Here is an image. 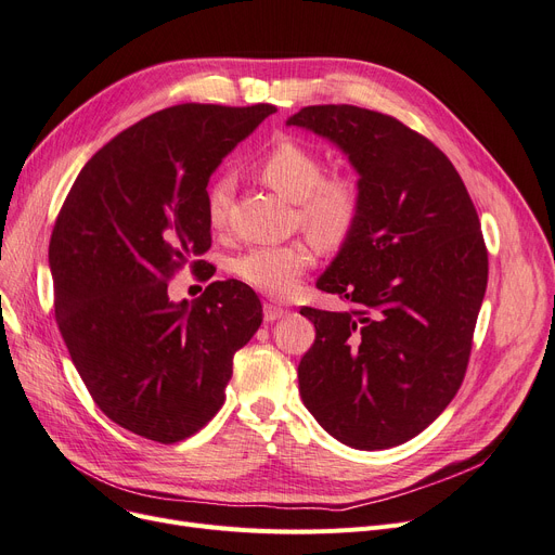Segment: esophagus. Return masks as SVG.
Wrapping results in <instances>:
<instances>
[{
    "instance_id": "34e87169",
    "label": "esophagus",
    "mask_w": 555,
    "mask_h": 555,
    "mask_svg": "<svg viewBox=\"0 0 555 555\" xmlns=\"http://www.w3.org/2000/svg\"><path fill=\"white\" fill-rule=\"evenodd\" d=\"M286 312L282 307H278V305H273V302H263V321L266 323H273V321H278V319H282Z\"/></svg>"
}]
</instances>
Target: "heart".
Returning a JSON list of instances; mask_svg holds the SVG:
<instances>
[{
    "mask_svg": "<svg viewBox=\"0 0 555 555\" xmlns=\"http://www.w3.org/2000/svg\"><path fill=\"white\" fill-rule=\"evenodd\" d=\"M259 180L296 203L298 223L317 246L337 250L358 230L364 211V189L352 172L325 177L321 154L296 141H280L257 164ZM234 184L218 177L207 193L211 228H223L232 207ZM312 266V250L300 241L282 246H255L232 259V273L253 289L269 296L294 292L300 275Z\"/></svg>",
    "mask_w": 555,
    "mask_h": 555,
    "instance_id": "1",
    "label": "heart"
}]
</instances>
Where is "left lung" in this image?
I'll return each instance as SVG.
<instances>
[{
    "label": "left lung",
    "instance_id": "left-lung-1",
    "mask_svg": "<svg viewBox=\"0 0 555 555\" xmlns=\"http://www.w3.org/2000/svg\"><path fill=\"white\" fill-rule=\"evenodd\" d=\"M286 125L335 143L364 189L358 230L317 282L354 309H300L317 327L302 403L346 447H398L447 410L469 364L487 286L476 207L447 154L391 116L319 104Z\"/></svg>",
    "mask_w": 555,
    "mask_h": 555
}]
</instances>
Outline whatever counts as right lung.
Listing matches in <instances>:
<instances>
[{"label":"right lung","instance_id":"1","mask_svg":"<svg viewBox=\"0 0 555 555\" xmlns=\"http://www.w3.org/2000/svg\"><path fill=\"white\" fill-rule=\"evenodd\" d=\"M273 104H180L98 150L75 180L50 238L54 314L98 408L129 433L175 444L225 401L232 360L261 325L238 280L172 302L168 280L191 263L209 278L207 184Z\"/></svg>","mask_w":555,"mask_h":555}]
</instances>
